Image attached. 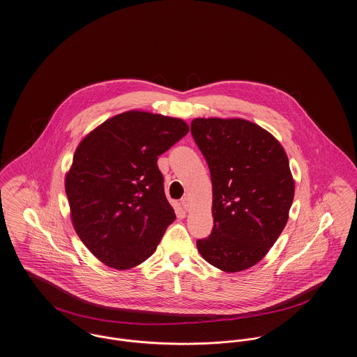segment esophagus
I'll return each instance as SVG.
<instances>
[{
	"label": "esophagus",
	"mask_w": 357,
	"mask_h": 357,
	"mask_svg": "<svg viewBox=\"0 0 357 357\" xmlns=\"http://www.w3.org/2000/svg\"><path fill=\"white\" fill-rule=\"evenodd\" d=\"M181 206H183L185 210H188V207H190V199H188L187 196L181 199Z\"/></svg>",
	"instance_id": "34e87169"
}]
</instances>
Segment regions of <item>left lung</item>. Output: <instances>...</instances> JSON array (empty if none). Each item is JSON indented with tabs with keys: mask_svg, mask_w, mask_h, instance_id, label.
I'll return each mask as SVG.
<instances>
[{
	"mask_svg": "<svg viewBox=\"0 0 357 357\" xmlns=\"http://www.w3.org/2000/svg\"><path fill=\"white\" fill-rule=\"evenodd\" d=\"M191 132L213 184L214 227L196 241L197 251L222 271H243L264 258L288 222V155L270 132L244 119H195Z\"/></svg>",
	"mask_w": 357,
	"mask_h": 357,
	"instance_id": "1",
	"label": "left lung"
}]
</instances>
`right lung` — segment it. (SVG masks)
<instances>
[{"mask_svg": "<svg viewBox=\"0 0 357 357\" xmlns=\"http://www.w3.org/2000/svg\"><path fill=\"white\" fill-rule=\"evenodd\" d=\"M188 130L181 119L130 110L79 143L65 176L70 220L106 266L127 270L149 259L176 220L157 161Z\"/></svg>", "mask_w": 357, "mask_h": 357, "instance_id": "add662e5", "label": "right lung"}]
</instances>
